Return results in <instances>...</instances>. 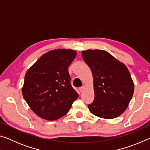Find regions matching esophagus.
I'll return each mask as SVG.
<instances>
[{
	"mask_svg": "<svg viewBox=\"0 0 150 150\" xmlns=\"http://www.w3.org/2000/svg\"><path fill=\"white\" fill-rule=\"evenodd\" d=\"M84 89H85V87H84V86H83V87H81L79 88V91H80L81 93L83 92V91H84Z\"/></svg>",
	"mask_w": 150,
	"mask_h": 150,
	"instance_id": "1",
	"label": "esophagus"
}]
</instances>
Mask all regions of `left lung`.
Masks as SVG:
<instances>
[{
  "label": "left lung",
  "mask_w": 150,
  "mask_h": 150,
  "mask_svg": "<svg viewBox=\"0 0 150 150\" xmlns=\"http://www.w3.org/2000/svg\"><path fill=\"white\" fill-rule=\"evenodd\" d=\"M92 71L95 99L88 105L93 115L112 119L122 115L132 98L134 85L126 66L104 50L83 51Z\"/></svg>",
  "instance_id": "obj_1"
}]
</instances>
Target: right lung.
Returning a JSON list of instances; mask_svg holds the SVG:
<instances>
[{
    "label": "right lung",
    "instance_id": "right-lung-1",
    "mask_svg": "<svg viewBox=\"0 0 150 150\" xmlns=\"http://www.w3.org/2000/svg\"><path fill=\"white\" fill-rule=\"evenodd\" d=\"M75 50H51L29 68L22 92L32 111L40 118L55 120L67 114L79 96L71 85L68 67Z\"/></svg>",
    "mask_w": 150,
    "mask_h": 150
}]
</instances>
